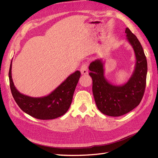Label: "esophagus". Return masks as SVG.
Segmentation results:
<instances>
[{"label":"esophagus","instance_id":"obj_1","mask_svg":"<svg viewBox=\"0 0 158 158\" xmlns=\"http://www.w3.org/2000/svg\"><path fill=\"white\" fill-rule=\"evenodd\" d=\"M80 71L82 75H88V64H83L81 65Z\"/></svg>","mask_w":158,"mask_h":158}]
</instances>
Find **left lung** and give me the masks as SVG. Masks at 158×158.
<instances>
[{
    "instance_id": "8db88e82",
    "label": "left lung",
    "mask_w": 158,
    "mask_h": 158,
    "mask_svg": "<svg viewBox=\"0 0 158 158\" xmlns=\"http://www.w3.org/2000/svg\"><path fill=\"white\" fill-rule=\"evenodd\" d=\"M125 33L136 57L135 70L128 81L119 85L110 83L105 76L102 59L94 60L89 66L96 106L102 113L111 117L122 116L136 108L141 101L146 86L147 62L142 45L128 28Z\"/></svg>"
}]
</instances>
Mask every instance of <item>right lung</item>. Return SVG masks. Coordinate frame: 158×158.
Returning a JSON list of instances; mask_svg holds the SVG:
<instances>
[{
	"mask_svg": "<svg viewBox=\"0 0 158 158\" xmlns=\"http://www.w3.org/2000/svg\"><path fill=\"white\" fill-rule=\"evenodd\" d=\"M12 60L9 71L10 88L15 101L23 112L39 119H53L67 112L81 73L76 70L49 95L34 98L20 93L14 85L11 76Z\"/></svg>",
	"mask_w": 158,
	"mask_h": 158,
	"instance_id": "add662e5",
	"label": "right lung"
}]
</instances>
